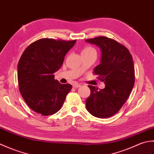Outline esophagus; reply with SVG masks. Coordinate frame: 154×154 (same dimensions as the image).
Wrapping results in <instances>:
<instances>
[{"label":"esophagus","mask_w":154,"mask_h":154,"mask_svg":"<svg viewBox=\"0 0 154 154\" xmlns=\"http://www.w3.org/2000/svg\"><path fill=\"white\" fill-rule=\"evenodd\" d=\"M73 87L74 88H78V87H81V84H79V83H75L73 85Z\"/></svg>","instance_id":"obj_1"}]
</instances>
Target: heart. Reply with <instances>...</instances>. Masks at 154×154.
I'll return each mask as SVG.
<instances>
[{
  "label": "heart",
  "instance_id": "b5f03b06",
  "mask_svg": "<svg viewBox=\"0 0 154 154\" xmlns=\"http://www.w3.org/2000/svg\"><path fill=\"white\" fill-rule=\"evenodd\" d=\"M91 53H96V50L95 49L90 46V45H87V46H85L83 48L82 51H81V54H91Z\"/></svg>",
  "mask_w": 154,
  "mask_h": 154
}]
</instances>
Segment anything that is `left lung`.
Instances as JSON below:
<instances>
[{"label": "left lung", "mask_w": 154, "mask_h": 154, "mask_svg": "<svg viewBox=\"0 0 154 154\" xmlns=\"http://www.w3.org/2000/svg\"><path fill=\"white\" fill-rule=\"evenodd\" d=\"M86 42L100 48V63L93 73L105 84L104 89L99 90L88 86L91 94L86 100L87 109L95 117L109 118L119 112L134 85L132 56L124 45L113 39L99 36L87 39Z\"/></svg>", "instance_id": "8db88e82"}]
</instances>
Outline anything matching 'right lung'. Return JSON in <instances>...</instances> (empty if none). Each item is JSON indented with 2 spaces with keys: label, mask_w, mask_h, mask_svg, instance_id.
Here are the masks:
<instances>
[{
  "label": "right lung",
  "mask_w": 154,
  "mask_h": 154,
  "mask_svg": "<svg viewBox=\"0 0 154 154\" xmlns=\"http://www.w3.org/2000/svg\"><path fill=\"white\" fill-rule=\"evenodd\" d=\"M76 41L42 38L23 52L18 64L19 90L34 112L48 116L61 109L72 85L59 83L54 73L63 65L65 55Z\"/></svg>",
  "instance_id": "add662e5"
}]
</instances>
